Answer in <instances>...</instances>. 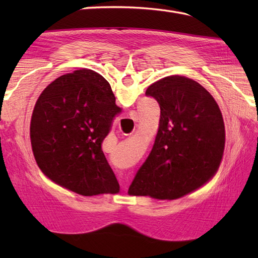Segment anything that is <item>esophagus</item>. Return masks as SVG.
<instances>
[{
  "instance_id": "obj_1",
  "label": "esophagus",
  "mask_w": 258,
  "mask_h": 258,
  "mask_svg": "<svg viewBox=\"0 0 258 258\" xmlns=\"http://www.w3.org/2000/svg\"><path fill=\"white\" fill-rule=\"evenodd\" d=\"M125 182H126V183H127V182H128V179H126V178H125Z\"/></svg>"
}]
</instances>
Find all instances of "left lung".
I'll return each instance as SVG.
<instances>
[{
	"label": "left lung",
	"instance_id": "obj_1",
	"mask_svg": "<svg viewBox=\"0 0 258 258\" xmlns=\"http://www.w3.org/2000/svg\"><path fill=\"white\" fill-rule=\"evenodd\" d=\"M145 94L160 104V125L128 194L176 200L207 183L220 167L225 146L221 109L210 92L185 76L164 78Z\"/></svg>",
	"mask_w": 258,
	"mask_h": 258
}]
</instances>
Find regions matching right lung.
<instances>
[{
  "instance_id": "right-lung-1",
  "label": "right lung",
  "mask_w": 258,
  "mask_h": 258,
  "mask_svg": "<svg viewBox=\"0 0 258 258\" xmlns=\"http://www.w3.org/2000/svg\"><path fill=\"white\" fill-rule=\"evenodd\" d=\"M120 111L111 85L94 71L82 69L53 81L31 118L32 150L41 171L80 195L118 193L102 143Z\"/></svg>"
}]
</instances>
